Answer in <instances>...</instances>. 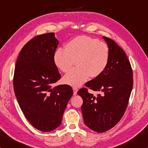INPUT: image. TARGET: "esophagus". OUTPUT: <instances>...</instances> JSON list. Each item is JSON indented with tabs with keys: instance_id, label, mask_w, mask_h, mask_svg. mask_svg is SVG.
I'll return each instance as SVG.
<instances>
[{
	"instance_id": "obj_1",
	"label": "esophagus",
	"mask_w": 148,
	"mask_h": 148,
	"mask_svg": "<svg viewBox=\"0 0 148 148\" xmlns=\"http://www.w3.org/2000/svg\"><path fill=\"white\" fill-rule=\"evenodd\" d=\"M73 91H74V95H76L78 92V88L76 87H74L73 88Z\"/></svg>"
}]
</instances>
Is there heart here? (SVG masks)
<instances>
[{
  "mask_svg": "<svg viewBox=\"0 0 148 148\" xmlns=\"http://www.w3.org/2000/svg\"><path fill=\"white\" fill-rule=\"evenodd\" d=\"M109 58V48L106 43L79 36L69 41L65 49H57L53 59L56 66L63 72H68L76 61V67L64 76L63 81L70 86H78L89 76L99 77L105 71Z\"/></svg>",
  "mask_w": 148,
  "mask_h": 148,
  "instance_id": "1",
  "label": "heart"
}]
</instances>
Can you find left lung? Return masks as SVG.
Listing matches in <instances>:
<instances>
[{
	"instance_id": "obj_1",
	"label": "left lung",
	"mask_w": 148,
	"mask_h": 148,
	"mask_svg": "<svg viewBox=\"0 0 148 148\" xmlns=\"http://www.w3.org/2000/svg\"><path fill=\"white\" fill-rule=\"evenodd\" d=\"M109 48L110 58L106 70L99 77L85 84L87 88L100 92L97 95L82 88L78 94L84 124L92 131L103 133L120 121L127 109L133 88V70L123 49L111 38L103 36Z\"/></svg>"
}]
</instances>
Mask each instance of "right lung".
I'll return each instance as SVG.
<instances>
[{
  "mask_svg": "<svg viewBox=\"0 0 148 148\" xmlns=\"http://www.w3.org/2000/svg\"><path fill=\"white\" fill-rule=\"evenodd\" d=\"M59 44L53 32L35 36L19 53L13 77V88L25 117L36 129L49 132L62 123L73 95L68 84L53 86L61 78L54 62Z\"/></svg>",
  "mask_w": 148,
  "mask_h": 148,
  "instance_id": "add662e5",
  "label": "right lung"
}]
</instances>
